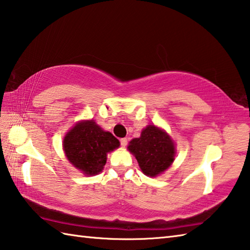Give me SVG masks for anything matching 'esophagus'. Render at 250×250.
Here are the masks:
<instances>
[{"label": "esophagus", "mask_w": 250, "mask_h": 250, "mask_svg": "<svg viewBox=\"0 0 250 250\" xmlns=\"http://www.w3.org/2000/svg\"><path fill=\"white\" fill-rule=\"evenodd\" d=\"M120 144L122 147H125L126 145H128V140L126 139H121L120 140Z\"/></svg>", "instance_id": "obj_1"}]
</instances>
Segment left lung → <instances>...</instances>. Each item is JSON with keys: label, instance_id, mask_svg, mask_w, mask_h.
Masks as SVG:
<instances>
[{"label": "left lung", "instance_id": "8db88e82", "mask_svg": "<svg viewBox=\"0 0 250 250\" xmlns=\"http://www.w3.org/2000/svg\"><path fill=\"white\" fill-rule=\"evenodd\" d=\"M128 149L136 158L142 172L149 177L167 171L176 153L171 136L153 125L143 129L141 136L129 143Z\"/></svg>", "mask_w": 250, "mask_h": 250}]
</instances>
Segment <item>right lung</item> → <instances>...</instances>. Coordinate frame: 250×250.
<instances>
[{
  "label": "right lung",
  "mask_w": 250,
  "mask_h": 250,
  "mask_svg": "<svg viewBox=\"0 0 250 250\" xmlns=\"http://www.w3.org/2000/svg\"><path fill=\"white\" fill-rule=\"evenodd\" d=\"M119 146V141L94 120L77 122L63 140V150L67 160L87 176L102 172L107 153Z\"/></svg>",
  "instance_id": "add662e5"
}]
</instances>
